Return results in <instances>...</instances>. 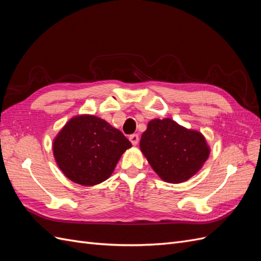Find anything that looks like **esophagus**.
Returning <instances> with one entry per match:
<instances>
[{
	"instance_id": "34e87169",
	"label": "esophagus",
	"mask_w": 261,
	"mask_h": 261,
	"mask_svg": "<svg viewBox=\"0 0 261 261\" xmlns=\"http://www.w3.org/2000/svg\"><path fill=\"white\" fill-rule=\"evenodd\" d=\"M129 140H130V143H132L133 146H136L138 144V141H139V136L137 135V134H133V135L129 136Z\"/></svg>"
}]
</instances>
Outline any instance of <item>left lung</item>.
Masks as SVG:
<instances>
[{"label": "left lung", "instance_id": "1", "mask_svg": "<svg viewBox=\"0 0 261 261\" xmlns=\"http://www.w3.org/2000/svg\"><path fill=\"white\" fill-rule=\"evenodd\" d=\"M153 171L167 183H183L194 176L210 154L202 134L167 117L148 123L139 144Z\"/></svg>", "mask_w": 261, "mask_h": 261}]
</instances>
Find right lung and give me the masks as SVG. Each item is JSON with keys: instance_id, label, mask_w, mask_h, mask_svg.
<instances>
[{"instance_id": "right-lung-1", "label": "right lung", "mask_w": 261, "mask_h": 261, "mask_svg": "<svg viewBox=\"0 0 261 261\" xmlns=\"http://www.w3.org/2000/svg\"><path fill=\"white\" fill-rule=\"evenodd\" d=\"M132 147L123 134L102 118L82 114L70 118L53 140V155L64 175L93 186L108 179L122 154Z\"/></svg>"}]
</instances>
